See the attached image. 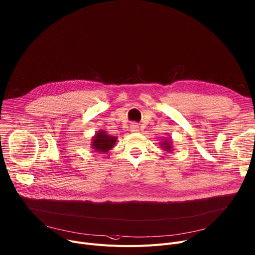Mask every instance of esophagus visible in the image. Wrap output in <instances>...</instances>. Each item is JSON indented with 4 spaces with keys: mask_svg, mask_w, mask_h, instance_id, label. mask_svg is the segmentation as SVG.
I'll return each mask as SVG.
<instances>
[{
    "mask_svg": "<svg viewBox=\"0 0 255 255\" xmlns=\"http://www.w3.org/2000/svg\"><path fill=\"white\" fill-rule=\"evenodd\" d=\"M130 131L131 132H138L139 131V126L137 124L130 125Z\"/></svg>",
    "mask_w": 255,
    "mask_h": 255,
    "instance_id": "34e87169",
    "label": "esophagus"
}]
</instances>
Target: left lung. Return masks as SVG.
<instances>
[{
	"mask_svg": "<svg viewBox=\"0 0 255 255\" xmlns=\"http://www.w3.org/2000/svg\"><path fill=\"white\" fill-rule=\"evenodd\" d=\"M160 145H161V148H163L165 151H171L172 150L171 142L167 139H163V141L160 142Z\"/></svg>",
	"mask_w": 255,
	"mask_h": 255,
	"instance_id": "8db88e82",
	"label": "left lung"
}]
</instances>
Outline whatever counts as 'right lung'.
Wrapping results in <instances>:
<instances>
[{
    "label": "right lung",
    "mask_w": 255,
    "mask_h": 255,
    "mask_svg": "<svg viewBox=\"0 0 255 255\" xmlns=\"http://www.w3.org/2000/svg\"><path fill=\"white\" fill-rule=\"evenodd\" d=\"M117 141V137L110 136L105 131H99L92 140V148L97 152H108L115 145Z\"/></svg>",
    "instance_id": "obj_1"
}]
</instances>
